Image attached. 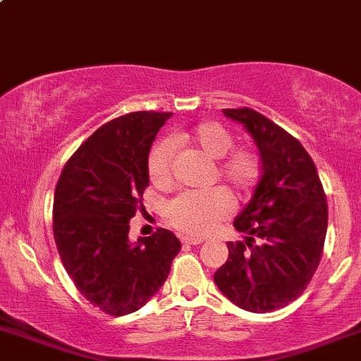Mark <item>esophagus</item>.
<instances>
[{
  "label": "esophagus",
  "mask_w": 361,
  "mask_h": 361,
  "mask_svg": "<svg viewBox=\"0 0 361 361\" xmlns=\"http://www.w3.org/2000/svg\"><path fill=\"white\" fill-rule=\"evenodd\" d=\"M182 243H184V244H192V246H196V244L203 243V239H200V238H189V235H185V238H182Z\"/></svg>",
  "instance_id": "34e87169"
}]
</instances>
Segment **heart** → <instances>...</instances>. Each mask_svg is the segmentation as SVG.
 Masks as SVG:
<instances>
[{
	"label": "heart",
	"instance_id": "b5f03b06",
	"mask_svg": "<svg viewBox=\"0 0 361 361\" xmlns=\"http://www.w3.org/2000/svg\"><path fill=\"white\" fill-rule=\"evenodd\" d=\"M192 145L212 160H219L216 177L239 197L250 196L262 176L259 154L247 146L233 148L234 137L216 122H201L191 130H177L151 149L148 176L151 184L160 189L173 185V146ZM232 210V197L224 189L182 192L166 204L165 219L177 231L188 235H207Z\"/></svg>",
	"mask_w": 361,
	"mask_h": 361
}]
</instances>
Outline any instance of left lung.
I'll use <instances>...</instances> for the list:
<instances>
[{
  "instance_id": "1",
  "label": "left lung",
  "mask_w": 361,
  "mask_h": 361,
  "mask_svg": "<svg viewBox=\"0 0 361 361\" xmlns=\"http://www.w3.org/2000/svg\"><path fill=\"white\" fill-rule=\"evenodd\" d=\"M257 142L262 179L234 227L244 241L227 243L228 258L213 279L239 308L267 313L296 300L312 281L327 234V197L301 142L251 108H226Z\"/></svg>"
}]
</instances>
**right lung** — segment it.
Wrapping results in <instances>:
<instances>
[{
    "instance_id": "right-lung-1",
    "label": "right lung",
    "mask_w": 361,
    "mask_h": 361,
    "mask_svg": "<svg viewBox=\"0 0 361 361\" xmlns=\"http://www.w3.org/2000/svg\"><path fill=\"white\" fill-rule=\"evenodd\" d=\"M170 114L133 111L110 120L68 158L56 182L53 234L79 293L108 315H129L164 286L180 250L158 228L129 241L148 188V154Z\"/></svg>"
}]
</instances>
